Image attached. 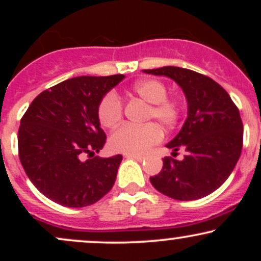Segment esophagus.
<instances>
[{
  "instance_id": "esophagus-1",
  "label": "esophagus",
  "mask_w": 261,
  "mask_h": 261,
  "mask_svg": "<svg viewBox=\"0 0 261 261\" xmlns=\"http://www.w3.org/2000/svg\"><path fill=\"white\" fill-rule=\"evenodd\" d=\"M126 158H131V160H136L139 162L145 161V155H139V154H125Z\"/></svg>"
}]
</instances>
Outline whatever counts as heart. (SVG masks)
<instances>
[{"mask_svg": "<svg viewBox=\"0 0 261 261\" xmlns=\"http://www.w3.org/2000/svg\"><path fill=\"white\" fill-rule=\"evenodd\" d=\"M133 93L148 104L145 120H157L164 128H172L178 122L181 106L175 98L167 97V87L160 80L147 79L136 82ZM98 118L106 127H113L122 118V103L115 93H108L98 108ZM163 134L153 122L133 126L122 125L112 134L109 146L114 152L126 154H143L152 146L161 142Z\"/></svg>", "mask_w": 261, "mask_h": 261, "instance_id": "heart-1", "label": "heart"}]
</instances>
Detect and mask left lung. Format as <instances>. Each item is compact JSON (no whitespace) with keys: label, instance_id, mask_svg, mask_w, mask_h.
Returning a JSON list of instances; mask_svg holds the SVG:
<instances>
[{"label":"left lung","instance_id":"obj_1","mask_svg":"<svg viewBox=\"0 0 261 261\" xmlns=\"http://www.w3.org/2000/svg\"><path fill=\"white\" fill-rule=\"evenodd\" d=\"M172 79L184 92L188 118L179 134L167 145L184 160L163 158L160 174L151 176L158 191L180 201L201 199L227 180L243 147V122L229 94L205 74L188 68L164 66L142 70Z\"/></svg>","mask_w":261,"mask_h":261}]
</instances>
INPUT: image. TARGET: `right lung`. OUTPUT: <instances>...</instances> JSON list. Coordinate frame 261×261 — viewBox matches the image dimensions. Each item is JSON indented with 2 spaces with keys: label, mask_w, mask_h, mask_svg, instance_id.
<instances>
[{
  "label": "right lung",
  "mask_w": 261,
  "mask_h": 261,
  "mask_svg": "<svg viewBox=\"0 0 261 261\" xmlns=\"http://www.w3.org/2000/svg\"><path fill=\"white\" fill-rule=\"evenodd\" d=\"M124 79V74L74 77L32 101L20 120L18 152L28 178L47 199L66 207H85L113 188L122 155L93 154L107 139L98 108ZM85 154L90 155L86 161Z\"/></svg>",
  "instance_id": "right-lung-1"
}]
</instances>
